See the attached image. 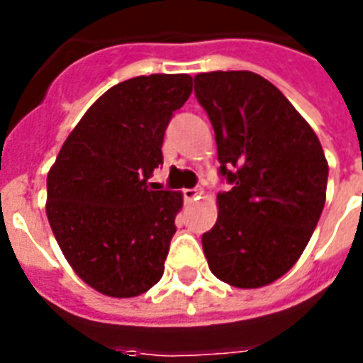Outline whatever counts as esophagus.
Returning a JSON list of instances; mask_svg holds the SVG:
<instances>
[{
  "label": "esophagus",
  "mask_w": 363,
  "mask_h": 363,
  "mask_svg": "<svg viewBox=\"0 0 363 363\" xmlns=\"http://www.w3.org/2000/svg\"><path fill=\"white\" fill-rule=\"evenodd\" d=\"M199 196H201V190H199V188H184V190H182V198L186 199V201L199 199Z\"/></svg>",
  "instance_id": "34e87169"
}]
</instances>
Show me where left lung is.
I'll return each mask as SVG.
<instances>
[{
    "instance_id": "8db88e82",
    "label": "left lung",
    "mask_w": 363,
    "mask_h": 363,
    "mask_svg": "<svg viewBox=\"0 0 363 363\" xmlns=\"http://www.w3.org/2000/svg\"><path fill=\"white\" fill-rule=\"evenodd\" d=\"M209 116L218 175V218L201 235L213 275L238 288L277 281L307 247L326 201L320 141L277 86L252 71L194 77Z\"/></svg>"
}]
</instances>
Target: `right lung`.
I'll return each mask as SVG.
<instances>
[{"instance_id": "right-lung-1", "label": "right lung", "mask_w": 363, "mask_h": 363, "mask_svg": "<svg viewBox=\"0 0 363 363\" xmlns=\"http://www.w3.org/2000/svg\"><path fill=\"white\" fill-rule=\"evenodd\" d=\"M190 75L135 77L109 88L65 139L47 177L54 238L82 281L111 298H135L164 275L181 192L148 186L164 164L173 113Z\"/></svg>"}]
</instances>
